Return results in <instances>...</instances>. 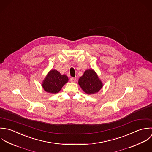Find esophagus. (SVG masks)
<instances>
[{
	"label": "esophagus",
	"mask_w": 152,
	"mask_h": 152,
	"mask_svg": "<svg viewBox=\"0 0 152 152\" xmlns=\"http://www.w3.org/2000/svg\"><path fill=\"white\" fill-rule=\"evenodd\" d=\"M70 80L72 82H76V79L75 77H71L70 79Z\"/></svg>",
	"instance_id": "1"
}]
</instances>
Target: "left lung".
Returning a JSON list of instances; mask_svg holds the SVG:
<instances>
[{"label":"left lung","mask_w":152,"mask_h":152,"mask_svg":"<svg viewBox=\"0 0 152 152\" xmlns=\"http://www.w3.org/2000/svg\"><path fill=\"white\" fill-rule=\"evenodd\" d=\"M79 85L87 94H94L100 91L103 87L96 72L92 70H86L83 75L79 80Z\"/></svg>","instance_id":"8db88e82"}]
</instances>
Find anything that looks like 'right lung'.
Here are the masks:
<instances>
[{"instance_id": "right-lung-1", "label": "right lung", "mask_w": 152, "mask_h": 152, "mask_svg": "<svg viewBox=\"0 0 152 152\" xmlns=\"http://www.w3.org/2000/svg\"><path fill=\"white\" fill-rule=\"evenodd\" d=\"M68 81V77L55 70L49 72L43 80L42 87L44 90L50 93H57L60 91L63 85Z\"/></svg>"}]
</instances>
